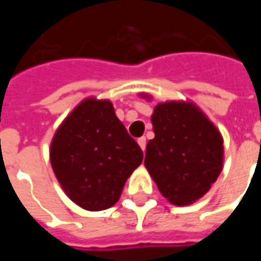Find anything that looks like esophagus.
<instances>
[{
    "label": "esophagus",
    "instance_id": "esophagus-1",
    "mask_svg": "<svg viewBox=\"0 0 261 261\" xmlns=\"http://www.w3.org/2000/svg\"><path fill=\"white\" fill-rule=\"evenodd\" d=\"M138 145L141 147L142 151H145V147H147V140H145V137H141V138H138Z\"/></svg>",
    "mask_w": 261,
    "mask_h": 261
}]
</instances>
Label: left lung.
Segmentation results:
<instances>
[{"label": "left lung", "instance_id": "8db88e82", "mask_svg": "<svg viewBox=\"0 0 261 261\" xmlns=\"http://www.w3.org/2000/svg\"><path fill=\"white\" fill-rule=\"evenodd\" d=\"M145 168L159 192L175 205H189L210 190L222 170L224 141L192 103H159L152 117Z\"/></svg>", "mask_w": 261, "mask_h": 261}]
</instances>
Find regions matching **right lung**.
Masks as SVG:
<instances>
[{"instance_id": "add662e5", "label": "right lung", "mask_w": 261, "mask_h": 261, "mask_svg": "<svg viewBox=\"0 0 261 261\" xmlns=\"http://www.w3.org/2000/svg\"><path fill=\"white\" fill-rule=\"evenodd\" d=\"M144 153L109 100L86 99L54 134L50 161L67 196L80 207L100 211L119 201L125 180Z\"/></svg>"}]
</instances>
